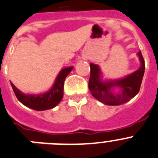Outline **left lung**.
<instances>
[{
    "label": "left lung",
    "instance_id": "left-lung-1",
    "mask_svg": "<svg viewBox=\"0 0 158 158\" xmlns=\"http://www.w3.org/2000/svg\"><path fill=\"white\" fill-rule=\"evenodd\" d=\"M140 68L133 73L118 79H103V75L98 64H90V76L89 90L94 98L105 105L118 106L128 102L140 90L145 72V61L141 52L137 53ZM115 88L118 89L114 91Z\"/></svg>",
    "mask_w": 158,
    "mask_h": 158
}]
</instances>
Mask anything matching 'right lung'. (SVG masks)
<instances>
[{"mask_svg":"<svg viewBox=\"0 0 158 158\" xmlns=\"http://www.w3.org/2000/svg\"><path fill=\"white\" fill-rule=\"evenodd\" d=\"M73 68L74 67L63 68L57 75L52 87L46 92L33 94H25L16 88L12 82H10L11 86L17 99L27 107L38 111L52 109L61 102L64 96V80Z\"/></svg>","mask_w":158,"mask_h":158,"instance_id":"right-lung-1","label":"right lung"}]
</instances>
